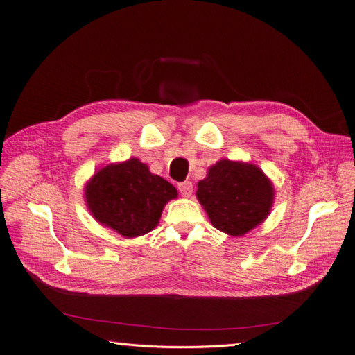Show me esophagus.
I'll use <instances>...</instances> for the list:
<instances>
[{"label":"esophagus","mask_w":355,"mask_h":355,"mask_svg":"<svg viewBox=\"0 0 355 355\" xmlns=\"http://www.w3.org/2000/svg\"><path fill=\"white\" fill-rule=\"evenodd\" d=\"M178 189H179L182 197L189 198L192 196V191H194V185H192V182L187 180V182H182V184H179Z\"/></svg>","instance_id":"34e87169"}]
</instances>
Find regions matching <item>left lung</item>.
Wrapping results in <instances>:
<instances>
[{"label":"left lung","instance_id":"1","mask_svg":"<svg viewBox=\"0 0 355 355\" xmlns=\"http://www.w3.org/2000/svg\"><path fill=\"white\" fill-rule=\"evenodd\" d=\"M197 200L216 230L241 237L261 225L274 204V184L252 163L219 159L197 184Z\"/></svg>","mask_w":355,"mask_h":355}]
</instances>
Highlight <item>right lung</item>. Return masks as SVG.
<instances>
[{"mask_svg":"<svg viewBox=\"0 0 355 355\" xmlns=\"http://www.w3.org/2000/svg\"><path fill=\"white\" fill-rule=\"evenodd\" d=\"M92 216L125 239L151 232L178 189L137 158L106 164L96 170L84 187Z\"/></svg>","mask_w":355,"mask_h":355,"instance_id":"1","label":"right lung"}]
</instances>
